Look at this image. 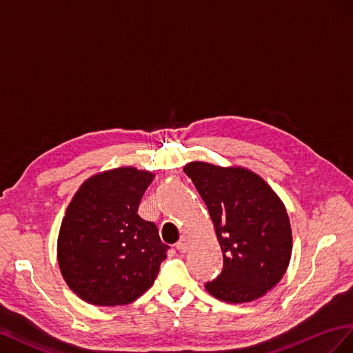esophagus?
<instances>
[{"label":"esophagus","instance_id":"obj_1","mask_svg":"<svg viewBox=\"0 0 353 353\" xmlns=\"http://www.w3.org/2000/svg\"><path fill=\"white\" fill-rule=\"evenodd\" d=\"M189 245H190V241L186 236H182V238L179 239V243L176 244V248L179 251H182V253H185V251L189 250Z\"/></svg>","mask_w":353,"mask_h":353}]
</instances>
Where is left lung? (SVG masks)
I'll use <instances>...</instances> for the list:
<instances>
[{"instance_id":"1","label":"left lung","mask_w":353,"mask_h":353,"mask_svg":"<svg viewBox=\"0 0 353 353\" xmlns=\"http://www.w3.org/2000/svg\"><path fill=\"white\" fill-rule=\"evenodd\" d=\"M183 171L204 199L223 253V270L205 290L228 303L265 296L284 276L293 250L284 203L244 167L194 161Z\"/></svg>"}]
</instances>
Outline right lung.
<instances>
[{
    "label": "right lung",
    "instance_id": "1",
    "mask_svg": "<svg viewBox=\"0 0 353 353\" xmlns=\"http://www.w3.org/2000/svg\"><path fill=\"white\" fill-rule=\"evenodd\" d=\"M150 171L118 167L87 179L70 201L57 238L68 287L90 305H128L152 287L168 245L137 214Z\"/></svg>",
    "mask_w": 353,
    "mask_h": 353
}]
</instances>
